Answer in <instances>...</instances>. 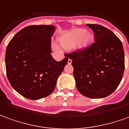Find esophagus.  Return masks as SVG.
<instances>
[{
	"label": "esophagus",
	"mask_w": 129,
	"mask_h": 129,
	"mask_svg": "<svg viewBox=\"0 0 129 129\" xmlns=\"http://www.w3.org/2000/svg\"><path fill=\"white\" fill-rule=\"evenodd\" d=\"M72 60H71V59H68V64H72Z\"/></svg>",
	"instance_id": "obj_1"
}]
</instances>
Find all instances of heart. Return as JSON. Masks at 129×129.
<instances>
[{
  "mask_svg": "<svg viewBox=\"0 0 129 129\" xmlns=\"http://www.w3.org/2000/svg\"><path fill=\"white\" fill-rule=\"evenodd\" d=\"M93 35L90 32L85 31L82 28H76L69 33H67L60 38L61 44L66 48L74 47L83 48L92 42Z\"/></svg>",
  "mask_w": 129,
  "mask_h": 129,
  "instance_id": "1",
  "label": "heart"
}]
</instances>
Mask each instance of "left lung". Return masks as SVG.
I'll return each instance as SVG.
<instances>
[{
  "label": "left lung",
  "instance_id": "obj_1",
  "mask_svg": "<svg viewBox=\"0 0 129 129\" xmlns=\"http://www.w3.org/2000/svg\"><path fill=\"white\" fill-rule=\"evenodd\" d=\"M94 42L87 48L65 54L72 60L78 90L85 96L104 98L118 87L124 71L122 43L113 32L98 24H87Z\"/></svg>",
  "mask_w": 129,
  "mask_h": 129
}]
</instances>
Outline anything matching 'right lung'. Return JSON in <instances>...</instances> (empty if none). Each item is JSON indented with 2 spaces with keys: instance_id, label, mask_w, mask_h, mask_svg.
I'll return each mask as SVG.
<instances>
[{
  "instance_id": "obj_1",
  "label": "right lung",
  "mask_w": 129,
  "mask_h": 129,
  "mask_svg": "<svg viewBox=\"0 0 129 129\" xmlns=\"http://www.w3.org/2000/svg\"><path fill=\"white\" fill-rule=\"evenodd\" d=\"M55 27L33 25L18 32L6 48L5 67L10 83L21 95L37 100L50 95L68 57L57 62L51 44Z\"/></svg>"
}]
</instances>
